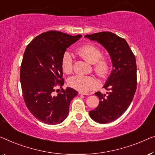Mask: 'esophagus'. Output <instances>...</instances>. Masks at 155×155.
<instances>
[{
	"label": "esophagus",
	"mask_w": 155,
	"mask_h": 155,
	"mask_svg": "<svg viewBox=\"0 0 155 155\" xmlns=\"http://www.w3.org/2000/svg\"><path fill=\"white\" fill-rule=\"evenodd\" d=\"M78 94H83V95H90V94L88 93H85V92H78Z\"/></svg>",
	"instance_id": "1"
}]
</instances>
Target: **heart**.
I'll list each match as a JSON object with an SVG mask.
<instances>
[{"label":"heart","instance_id":"obj_1","mask_svg":"<svg viewBox=\"0 0 155 155\" xmlns=\"http://www.w3.org/2000/svg\"><path fill=\"white\" fill-rule=\"evenodd\" d=\"M77 53L87 62L94 64V70L99 76L104 77L107 74L110 68L109 61L102 57V51L98 47L93 44H87L78 48ZM73 55L66 51L62 56V69L64 73L70 74L73 70ZM68 84L74 89L86 93L97 88L100 85V82L92 76L74 75L68 78Z\"/></svg>","mask_w":155,"mask_h":155}]
</instances>
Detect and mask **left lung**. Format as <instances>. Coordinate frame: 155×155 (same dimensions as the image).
Wrapping results in <instances>:
<instances>
[{
    "label": "left lung",
    "instance_id": "1",
    "mask_svg": "<svg viewBox=\"0 0 155 155\" xmlns=\"http://www.w3.org/2000/svg\"><path fill=\"white\" fill-rule=\"evenodd\" d=\"M85 38L100 43L109 53L112 61V71L104 85L108 91V95L95 92L100 103L89 112L93 120L108 123L120 117L133 100L137 85L136 58L126 40L111 32L85 35Z\"/></svg>",
    "mask_w": 155,
    "mask_h": 155
}]
</instances>
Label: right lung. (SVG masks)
<instances>
[{"instance_id":"1","label":"right lung","mask_w":155,"mask_h":155,"mask_svg":"<svg viewBox=\"0 0 155 155\" xmlns=\"http://www.w3.org/2000/svg\"><path fill=\"white\" fill-rule=\"evenodd\" d=\"M80 38L81 35L50 31L35 38L25 50L20 68L24 102L33 115L46 124L61 123L68 117L71 100L78 94L71 87L62 88L56 96L54 92L55 87L64 84L63 53Z\"/></svg>"}]
</instances>
